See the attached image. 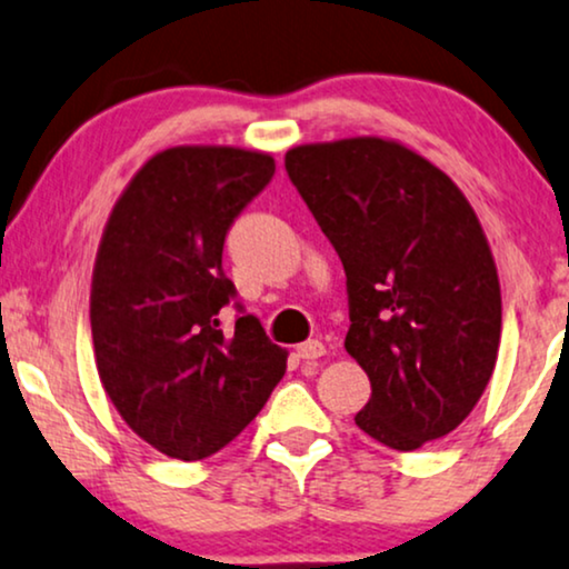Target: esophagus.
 Wrapping results in <instances>:
<instances>
[{"label":"esophagus","mask_w":569,"mask_h":569,"mask_svg":"<svg viewBox=\"0 0 569 569\" xmlns=\"http://www.w3.org/2000/svg\"><path fill=\"white\" fill-rule=\"evenodd\" d=\"M296 353L300 356V359L313 361V359H321V356L327 353V348H325V342H321V340H306L296 348Z\"/></svg>","instance_id":"1"}]
</instances>
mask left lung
I'll return each instance as SVG.
<instances>
[{"mask_svg": "<svg viewBox=\"0 0 569 569\" xmlns=\"http://www.w3.org/2000/svg\"><path fill=\"white\" fill-rule=\"evenodd\" d=\"M284 168L348 279L363 432L413 451L456 430L493 375L501 287L486 231L430 160L380 137L300 144Z\"/></svg>", "mask_w": 569, "mask_h": 569, "instance_id": "left-lung-1", "label": "left lung"}]
</instances>
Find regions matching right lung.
<instances>
[{
    "instance_id": "1",
    "label": "right lung",
    "mask_w": 569,
    "mask_h": 569,
    "mask_svg": "<svg viewBox=\"0 0 569 569\" xmlns=\"http://www.w3.org/2000/svg\"><path fill=\"white\" fill-rule=\"evenodd\" d=\"M273 158L184 144L152 156L104 223L91 273V340L104 392L160 453L198 461L248 427L284 377L287 350L240 313L223 240L273 177Z\"/></svg>"
}]
</instances>
